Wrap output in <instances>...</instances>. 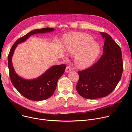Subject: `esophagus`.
<instances>
[{
    "instance_id": "34e87169",
    "label": "esophagus",
    "mask_w": 132,
    "mask_h": 132,
    "mask_svg": "<svg viewBox=\"0 0 132 132\" xmlns=\"http://www.w3.org/2000/svg\"><path fill=\"white\" fill-rule=\"evenodd\" d=\"M71 67L70 66H67L66 69H65V72L66 73H68V72H70L71 71Z\"/></svg>"
}]
</instances>
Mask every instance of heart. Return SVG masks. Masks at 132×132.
Masks as SVG:
<instances>
[{
	"label": "heart",
	"mask_w": 132,
	"mask_h": 132,
	"mask_svg": "<svg viewBox=\"0 0 132 132\" xmlns=\"http://www.w3.org/2000/svg\"><path fill=\"white\" fill-rule=\"evenodd\" d=\"M89 35L71 33L64 40V49L68 55L74 54V63L78 68L86 69L91 66L99 56L101 47Z\"/></svg>",
	"instance_id": "heart-1"
}]
</instances>
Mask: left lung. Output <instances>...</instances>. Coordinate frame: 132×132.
<instances>
[{"mask_svg": "<svg viewBox=\"0 0 132 132\" xmlns=\"http://www.w3.org/2000/svg\"><path fill=\"white\" fill-rule=\"evenodd\" d=\"M100 34L105 39L101 57L92 67L78 72L76 89L80 96L89 100L109 95L120 81L123 71L120 47L109 34Z\"/></svg>", "mask_w": 132, "mask_h": 132, "instance_id": "8db88e82", "label": "left lung"}]
</instances>
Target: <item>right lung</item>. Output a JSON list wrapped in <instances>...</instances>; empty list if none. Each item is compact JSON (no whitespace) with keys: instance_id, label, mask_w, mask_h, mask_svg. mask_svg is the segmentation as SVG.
<instances>
[{"instance_id":"1","label":"right lung","mask_w":132,"mask_h":132,"mask_svg":"<svg viewBox=\"0 0 132 132\" xmlns=\"http://www.w3.org/2000/svg\"><path fill=\"white\" fill-rule=\"evenodd\" d=\"M54 30L52 28L32 30L19 38L10 50L8 56V67L11 82L17 90L28 100L43 101L50 97L56 88L58 79L65 72L66 66L64 64L54 65L37 78L25 79L19 76L13 67L12 60L14 52L18 44L24 42L34 34L50 32Z\"/></svg>"}]
</instances>
